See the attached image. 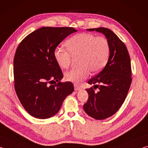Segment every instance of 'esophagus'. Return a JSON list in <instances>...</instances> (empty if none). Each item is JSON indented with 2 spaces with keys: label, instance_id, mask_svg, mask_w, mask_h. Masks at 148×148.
<instances>
[{
  "label": "esophagus",
  "instance_id": "1",
  "mask_svg": "<svg viewBox=\"0 0 148 148\" xmlns=\"http://www.w3.org/2000/svg\"><path fill=\"white\" fill-rule=\"evenodd\" d=\"M74 90H75V91H77V90H79L80 89V87L78 86H77L76 84H74Z\"/></svg>",
  "mask_w": 148,
  "mask_h": 148
}]
</instances>
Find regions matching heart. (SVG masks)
I'll list each match as a JSON object with an SVG mask.
<instances>
[{
	"label": "heart",
	"instance_id": "heart-1",
	"mask_svg": "<svg viewBox=\"0 0 148 148\" xmlns=\"http://www.w3.org/2000/svg\"><path fill=\"white\" fill-rule=\"evenodd\" d=\"M65 45L67 49L57 47L54 57L62 69H68L74 58L78 57L79 66L66 72V81L79 85L89 76L90 72H98L106 64L110 55L107 38L89 33H79L70 38Z\"/></svg>",
	"mask_w": 148,
	"mask_h": 148
}]
</instances>
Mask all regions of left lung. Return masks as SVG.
<instances>
[{
  "instance_id": "left-lung-1",
  "label": "left lung",
  "mask_w": 148,
  "mask_h": 148,
  "mask_svg": "<svg viewBox=\"0 0 148 148\" xmlns=\"http://www.w3.org/2000/svg\"><path fill=\"white\" fill-rule=\"evenodd\" d=\"M104 34L110 46V55L104 68L90 79L93 87L86 89L88 100L84 105L87 114L96 119L113 116L123 104L132 82L131 59L125 44L111 30L104 27L89 29ZM98 89L96 92L95 89Z\"/></svg>"
}]
</instances>
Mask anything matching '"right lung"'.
<instances>
[{"label":"right lung","instance_id":"1","mask_svg":"<svg viewBox=\"0 0 148 148\" xmlns=\"http://www.w3.org/2000/svg\"><path fill=\"white\" fill-rule=\"evenodd\" d=\"M76 31L73 27H42L27 35L17 46L14 59V87L20 102L32 116H53L74 91L71 82H60L63 74L54 52L66 36Z\"/></svg>","mask_w":148,"mask_h":148}]
</instances>
